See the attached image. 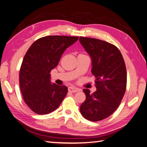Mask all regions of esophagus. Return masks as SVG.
Listing matches in <instances>:
<instances>
[{
    "instance_id": "34e87169",
    "label": "esophagus",
    "mask_w": 147,
    "mask_h": 147,
    "mask_svg": "<svg viewBox=\"0 0 147 147\" xmlns=\"http://www.w3.org/2000/svg\"><path fill=\"white\" fill-rule=\"evenodd\" d=\"M68 91L71 92H77L80 91V90L76 87H68Z\"/></svg>"
}]
</instances>
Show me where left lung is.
Returning a JSON list of instances; mask_svg holds the SVG:
<instances>
[{
	"instance_id": "8db88e82",
	"label": "left lung",
	"mask_w": 147,
	"mask_h": 147,
	"mask_svg": "<svg viewBox=\"0 0 147 147\" xmlns=\"http://www.w3.org/2000/svg\"><path fill=\"white\" fill-rule=\"evenodd\" d=\"M79 41L92 60L91 72L96 77L97 90L84 89L86 99L80 106L84 118L102 120L115 111L125 95L127 75L125 63L119 49L98 39L80 37Z\"/></svg>"
}]
</instances>
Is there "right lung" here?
I'll list each match as a JSON object with an SVG mask.
<instances>
[{"label":"right lung","instance_id":"right-lung-1","mask_svg":"<svg viewBox=\"0 0 147 147\" xmlns=\"http://www.w3.org/2000/svg\"><path fill=\"white\" fill-rule=\"evenodd\" d=\"M79 37L48 36L29 47L22 60L19 85L26 104L38 115L56 110L66 96V86L51 83V70L56 67L65 50Z\"/></svg>","mask_w":147,"mask_h":147}]
</instances>
